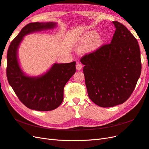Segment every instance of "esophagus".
Instances as JSON below:
<instances>
[{"instance_id":"34e87169","label":"esophagus","mask_w":149,"mask_h":149,"mask_svg":"<svg viewBox=\"0 0 149 149\" xmlns=\"http://www.w3.org/2000/svg\"><path fill=\"white\" fill-rule=\"evenodd\" d=\"M76 68H77V70L79 71V70H81V69H82L83 65L80 63H78L77 64V66H76Z\"/></svg>"}]
</instances>
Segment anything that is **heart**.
<instances>
[{
	"instance_id": "obj_1",
	"label": "heart",
	"mask_w": 149,
	"mask_h": 149,
	"mask_svg": "<svg viewBox=\"0 0 149 149\" xmlns=\"http://www.w3.org/2000/svg\"><path fill=\"white\" fill-rule=\"evenodd\" d=\"M103 43L102 38L98 36V34L95 31L88 33L79 44L81 48H87L90 45L92 49H97L100 47Z\"/></svg>"
}]
</instances>
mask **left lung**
I'll return each instance as SVG.
<instances>
[{
	"label": "left lung",
	"mask_w": 149,
	"mask_h": 149,
	"mask_svg": "<svg viewBox=\"0 0 149 149\" xmlns=\"http://www.w3.org/2000/svg\"><path fill=\"white\" fill-rule=\"evenodd\" d=\"M112 24L116 30L111 42L80 59L88 97L102 107H114L128 100L141 70L136 39L123 24Z\"/></svg>",
	"instance_id": "left-lung-1"
}]
</instances>
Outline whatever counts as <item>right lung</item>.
<instances>
[{
    "label": "right lung",
    "mask_w": 149,
    "mask_h": 149,
    "mask_svg": "<svg viewBox=\"0 0 149 149\" xmlns=\"http://www.w3.org/2000/svg\"><path fill=\"white\" fill-rule=\"evenodd\" d=\"M57 23H31L22 28L10 43L7 54L6 73L10 86L19 100L30 109L49 111L63 100L64 88L76 72V62L55 63L45 74L37 77L25 74L17 59V49L25 35L56 27Z\"/></svg>",
    "instance_id": "1"
}]
</instances>
